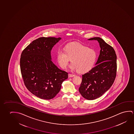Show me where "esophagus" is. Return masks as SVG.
I'll return each instance as SVG.
<instances>
[{
	"instance_id": "obj_1",
	"label": "esophagus",
	"mask_w": 134,
	"mask_h": 134,
	"mask_svg": "<svg viewBox=\"0 0 134 134\" xmlns=\"http://www.w3.org/2000/svg\"><path fill=\"white\" fill-rule=\"evenodd\" d=\"M74 76H75V75L70 74H69V75H68V77H69V78L72 77H74Z\"/></svg>"
}]
</instances>
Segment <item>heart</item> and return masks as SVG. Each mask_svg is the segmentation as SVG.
<instances>
[{
	"mask_svg": "<svg viewBox=\"0 0 134 134\" xmlns=\"http://www.w3.org/2000/svg\"><path fill=\"white\" fill-rule=\"evenodd\" d=\"M97 54L94 49L80 43H69L64 51L59 49L57 53V60L60 66L66 69L71 60L70 68L79 73L88 72L92 69L97 60Z\"/></svg>",
	"mask_w": 134,
	"mask_h": 134,
	"instance_id": "obj_1",
	"label": "heart"
}]
</instances>
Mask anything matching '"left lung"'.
Wrapping results in <instances>:
<instances>
[{
	"mask_svg": "<svg viewBox=\"0 0 134 134\" xmlns=\"http://www.w3.org/2000/svg\"><path fill=\"white\" fill-rule=\"evenodd\" d=\"M97 40L101 50L96 66L82 75L79 91L85 99L92 100L101 97L111 87L116 74V55L113 48L100 37L88 39Z\"/></svg>",
	"mask_w": 134,
	"mask_h": 134,
	"instance_id": "left-lung-1",
	"label": "left lung"
}]
</instances>
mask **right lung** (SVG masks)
<instances>
[{
	"instance_id": "obj_1",
	"label": "right lung",
	"mask_w": 134,
	"mask_h": 134,
	"mask_svg": "<svg viewBox=\"0 0 134 134\" xmlns=\"http://www.w3.org/2000/svg\"><path fill=\"white\" fill-rule=\"evenodd\" d=\"M61 39L40 37L28 45L21 55V72L25 85L41 99L54 98L68 78V73L60 70L52 61L51 51Z\"/></svg>"
}]
</instances>
